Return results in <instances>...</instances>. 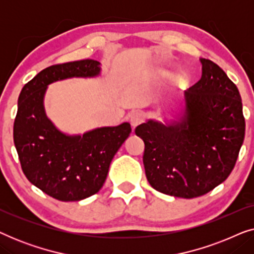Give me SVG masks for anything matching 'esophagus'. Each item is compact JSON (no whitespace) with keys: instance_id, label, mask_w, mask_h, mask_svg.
I'll use <instances>...</instances> for the list:
<instances>
[{"instance_id":"obj_1","label":"esophagus","mask_w":254,"mask_h":254,"mask_svg":"<svg viewBox=\"0 0 254 254\" xmlns=\"http://www.w3.org/2000/svg\"><path fill=\"white\" fill-rule=\"evenodd\" d=\"M144 119H145V114L143 112H141V111H135V112L131 113L129 117V121L133 127L138 126V125L143 123Z\"/></svg>"}]
</instances>
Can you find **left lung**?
<instances>
[{
    "label": "left lung",
    "instance_id": "obj_1",
    "mask_svg": "<svg viewBox=\"0 0 254 254\" xmlns=\"http://www.w3.org/2000/svg\"><path fill=\"white\" fill-rule=\"evenodd\" d=\"M202 76L185 91V118L178 125L149 120L135 128L144 142L150 185L168 195L201 196L228 178L244 142L245 119L237 86L208 59Z\"/></svg>",
    "mask_w": 254,
    "mask_h": 254
}]
</instances>
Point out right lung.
Wrapping results in <instances>:
<instances>
[{"instance_id":"right-lung-1","label":"right lung","mask_w":254,"mask_h":254,"mask_svg":"<svg viewBox=\"0 0 254 254\" xmlns=\"http://www.w3.org/2000/svg\"><path fill=\"white\" fill-rule=\"evenodd\" d=\"M99 62L79 60L45 68L23 86L13 123V142L24 175L54 199L78 201L96 194L105 183L111 162L129 136L128 123L68 136L48 120L44 95L52 82L99 74Z\"/></svg>"}]
</instances>
